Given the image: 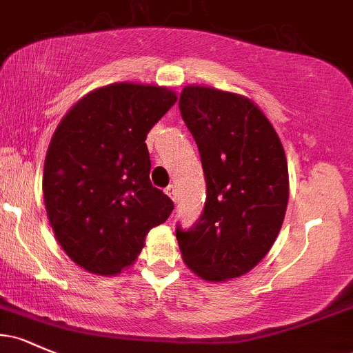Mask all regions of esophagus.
Wrapping results in <instances>:
<instances>
[{"instance_id": "obj_1", "label": "esophagus", "mask_w": 353, "mask_h": 353, "mask_svg": "<svg viewBox=\"0 0 353 353\" xmlns=\"http://www.w3.org/2000/svg\"><path fill=\"white\" fill-rule=\"evenodd\" d=\"M165 194H168V196L171 197V199H172L174 202H176V196H177V194H176V185L169 184L168 188H165Z\"/></svg>"}]
</instances>
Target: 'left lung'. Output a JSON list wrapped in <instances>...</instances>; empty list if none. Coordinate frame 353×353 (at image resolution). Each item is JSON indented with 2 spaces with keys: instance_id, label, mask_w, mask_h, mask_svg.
<instances>
[{
  "instance_id": "8db88e82",
  "label": "left lung",
  "mask_w": 353,
  "mask_h": 353,
  "mask_svg": "<svg viewBox=\"0 0 353 353\" xmlns=\"http://www.w3.org/2000/svg\"><path fill=\"white\" fill-rule=\"evenodd\" d=\"M181 116L199 148L205 204L199 221L176 237L182 259L209 282L254 269L279 236L289 202V171L274 125L250 99L185 86Z\"/></svg>"
}]
</instances>
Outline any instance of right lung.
<instances>
[{
  "label": "right lung",
  "instance_id": "right-lung-1",
  "mask_svg": "<svg viewBox=\"0 0 353 353\" xmlns=\"http://www.w3.org/2000/svg\"><path fill=\"white\" fill-rule=\"evenodd\" d=\"M168 88L116 83L79 99L44 159L43 196L59 245L88 272L116 275L174 204L149 179L145 137L176 104Z\"/></svg>",
  "mask_w": 353,
  "mask_h": 353
}]
</instances>
